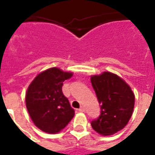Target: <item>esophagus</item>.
Returning a JSON list of instances; mask_svg holds the SVG:
<instances>
[{"instance_id": "34e87169", "label": "esophagus", "mask_w": 155, "mask_h": 155, "mask_svg": "<svg viewBox=\"0 0 155 155\" xmlns=\"http://www.w3.org/2000/svg\"><path fill=\"white\" fill-rule=\"evenodd\" d=\"M79 111H80V112H84V111H85V108L83 107V106H81V107L79 109Z\"/></svg>"}]
</instances>
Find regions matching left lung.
Here are the masks:
<instances>
[{"instance_id": "left-lung-1", "label": "left lung", "mask_w": 155, "mask_h": 155, "mask_svg": "<svg viewBox=\"0 0 155 155\" xmlns=\"http://www.w3.org/2000/svg\"><path fill=\"white\" fill-rule=\"evenodd\" d=\"M91 80L101 104V114L91 121V126L102 135L114 134L130 120L134 106V94L123 79L110 72L92 75Z\"/></svg>"}]
</instances>
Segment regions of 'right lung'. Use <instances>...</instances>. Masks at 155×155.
<instances>
[{
	"label": "right lung",
	"mask_w": 155,
	"mask_h": 155,
	"mask_svg": "<svg viewBox=\"0 0 155 155\" xmlns=\"http://www.w3.org/2000/svg\"><path fill=\"white\" fill-rule=\"evenodd\" d=\"M72 75L53 67L40 73L29 85L27 110L35 126L45 133L60 132L74 117V109L62 92L63 82Z\"/></svg>",
	"instance_id": "obj_1"
}]
</instances>
